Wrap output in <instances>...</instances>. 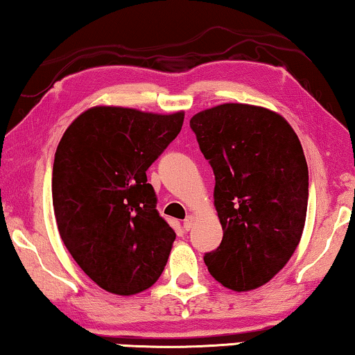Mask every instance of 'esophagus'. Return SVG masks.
<instances>
[{
    "instance_id": "34e87169",
    "label": "esophagus",
    "mask_w": 355,
    "mask_h": 355,
    "mask_svg": "<svg viewBox=\"0 0 355 355\" xmlns=\"http://www.w3.org/2000/svg\"><path fill=\"white\" fill-rule=\"evenodd\" d=\"M193 223H195L193 216H187L186 220H184V230H190V229H192V227H193Z\"/></svg>"
}]
</instances>
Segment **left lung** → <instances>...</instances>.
I'll return each mask as SVG.
<instances>
[{
	"instance_id": "obj_1",
	"label": "left lung",
	"mask_w": 355,
	"mask_h": 355,
	"mask_svg": "<svg viewBox=\"0 0 355 355\" xmlns=\"http://www.w3.org/2000/svg\"><path fill=\"white\" fill-rule=\"evenodd\" d=\"M214 171L223 241L205 254L225 288L251 291L288 263L306 224L309 173L296 132L259 105L220 104L190 118Z\"/></svg>"
}]
</instances>
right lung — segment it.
Segmentation results:
<instances>
[{
    "instance_id": "obj_1",
    "label": "right lung",
    "mask_w": 355,
    "mask_h": 355,
    "mask_svg": "<svg viewBox=\"0 0 355 355\" xmlns=\"http://www.w3.org/2000/svg\"><path fill=\"white\" fill-rule=\"evenodd\" d=\"M184 112L96 105L67 128L53 165V207L67 250L102 290L137 295L158 280L176 232L146 171L179 135Z\"/></svg>"
}]
</instances>
